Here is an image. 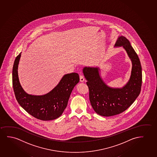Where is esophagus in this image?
Returning <instances> with one entry per match:
<instances>
[{
    "instance_id": "esophagus-1",
    "label": "esophagus",
    "mask_w": 157,
    "mask_h": 157,
    "mask_svg": "<svg viewBox=\"0 0 157 157\" xmlns=\"http://www.w3.org/2000/svg\"><path fill=\"white\" fill-rule=\"evenodd\" d=\"M80 82H83L84 81V78L82 75H80Z\"/></svg>"
}]
</instances>
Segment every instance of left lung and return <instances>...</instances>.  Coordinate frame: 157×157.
Masks as SVG:
<instances>
[{
	"label": "left lung",
	"instance_id": "left-lung-1",
	"mask_svg": "<svg viewBox=\"0 0 157 157\" xmlns=\"http://www.w3.org/2000/svg\"><path fill=\"white\" fill-rule=\"evenodd\" d=\"M122 46L132 62L130 78L123 87L114 88L107 86L99 75L98 67L83 69L89 90L91 105L97 114L109 117L126 110L135 102L141 90L142 69L139 58L130 42L123 36H119L115 47Z\"/></svg>",
	"mask_w": 157,
	"mask_h": 157
}]
</instances>
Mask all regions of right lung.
Listing matches in <instances>:
<instances>
[{"label":"right lung","mask_w":157,"mask_h":157,"mask_svg":"<svg viewBox=\"0 0 157 157\" xmlns=\"http://www.w3.org/2000/svg\"><path fill=\"white\" fill-rule=\"evenodd\" d=\"M21 53L16 57L12 70V83L18 103L29 114L42 121H51L60 117L66 109L71 91L80 81L77 73L64 75L53 90L44 95L27 94L20 85L18 64Z\"/></svg>","instance_id":"1"}]
</instances>
